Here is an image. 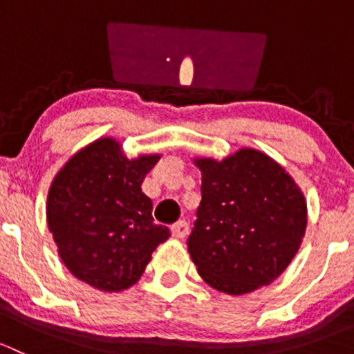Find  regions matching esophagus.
<instances>
[{"mask_svg": "<svg viewBox=\"0 0 354 354\" xmlns=\"http://www.w3.org/2000/svg\"><path fill=\"white\" fill-rule=\"evenodd\" d=\"M171 233H173L174 238H185L188 234V223H185V221H178L176 224H173L171 226Z\"/></svg>", "mask_w": 354, "mask_h": 354, "instance_id": "obj_1", "label": "esophagus"}]
</instances>
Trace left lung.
Wrapping results in <instances>:
<instances>
[{"instance_id": "8db88e82", "label": "left lung", "mask_w": 354, "mask_h": 354, "mask_svg": "<svg viewBox=\"0 0 354 354\" xmlns=\"http://www.w3.org/2000/svg\"><path fill=\"white\" fill-rule=\"evenodd\" d=\"M194 162L202 173V200L188 252L200 277L234 296L270 284L305 236L306 202L299 187L255 149Z\"/></svg>"}]
</instances>
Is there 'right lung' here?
Returning a JSON list of instances; mask_svg holds the SVG:
<instances>
[{"label":"right lung","instance_id":"add662e5","mask_svg":"<svg viewBox=\"0 0 354 354\" xmlns=\"http://www.w3.org/2000/svg\"><path fill=\"white\" fill-rule=\"evenodd\" d=\"M159 154L128 159L121 144L99 138L58 171L46 203L58 255L77 279L101 291L133 286L152 252L171 236L154 223L144 178Z\"/></svg>","mask_w":354,"mask_h":354}]
</instances>
